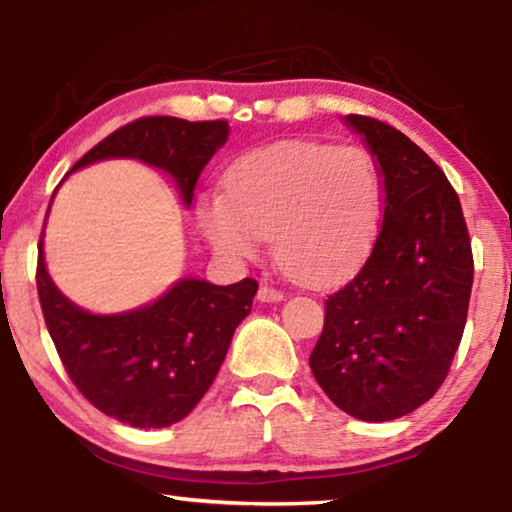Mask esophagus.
Returning <instances> with one entry per match:
<instances>
[{"label": "esophagus", "instance_id": "34e87169", "mask_svg": "<svg viewBox=\"0 0 512 512\" xmlns=\"http://www.w3.org/2000/svg\"><path fill=\"white\" fill-rule=\"evenodd\" d=\"M257 300H262V302H280V300H284V293L273 289V287H268V284H262V287H259V291H257Z\"/></svg>", "mask_w": 512, "mask_h": 512}]
</instances>
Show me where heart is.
<instances>
[{
  "label": "heart",
  "mask_w": 512,
  "mask_h": 512,
  "mask_svg": "<svg viewBox=\"0 0 512 512\" xmlns=\"http://www.w3.org/2000/svg\"><path fill=\"white\" fill-rule=\"evenodd\" d=\"M225 196L198 201L203 237L225 259H253L262 237L291 280L327 287L352 275L375 246L384 180L361 146L284 140L255 149L223 178Z\"/></svg>",
  "instance_id": "1"
}]
</instances>
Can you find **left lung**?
Segmentation results:
<instances>
[{
	"label": "left lung",
	"instance_id": "1",
	"mask_svg": "<svg viewBox=\"0 0 512 512\" xmlns=\"http://www.w3.org/2000/svg\"><path fill=\"white\" fill-rule=\"evenodd\" d=\"M379 164L384 221L366 264L325 300L309 357L320 388L366 422L431 400L463 339L474 259L461 201L443 169L397 128L348 115Z\"/></svg>",
	"mask_w": 512,
	"mask_h": 512
}]
</instances>
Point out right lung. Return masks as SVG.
Listing matches in <instances>:
<instances>
[{"label":"right lung","instance_id":"1","mask_svg":"<svg viewBox=\"0 0 512 512\" xmlns=\"http://www.w3.org/2000/svg\"><path fill=\"white\" fill-rule=\"evenodd\" d=\"M228 135L225 119L142 117L110 133L72 171L106 158H137L171 173L189 205L203 167ZM36 284L69 379L92 406L137 429L169 427L201 402L259 287L253 277L228 287L180 280L153 305L94 316L72 305L51 282L42 237Z\"/></svg>","mask_w":512,"mask_h":512}]
</instances>
